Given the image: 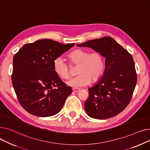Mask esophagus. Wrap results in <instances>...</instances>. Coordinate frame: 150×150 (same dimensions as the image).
<instances>
[{
	"mask_svg": "<svg viewBox=\"0 0 150 150\" xmlns=\"http://www.w3.org/2000/svg\"><path fill=\"white\" fill-rule=\"evenodd\" d=\"M73 91H74L75 93H77V92H79V91L81 90V89H79V88H73Z\"/></svg>",
	"mask_w": 150,
	"mask_h": 150,
	"instance_id": "34e87169",
	"label": "esophagus"
}]
</instances>
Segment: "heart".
Here are the masks:
<instances>
[{
	"label": "heart",
	"mask_w": 150,
	"mask_h": 150,
	"mask_svg": "<svg viewBox=\"0 0 150 150\" xmlns=\"http://www.w3.org/2000/svg\"><path fill=\"white\" fill-rule=\"evenodd\" d=\"M70 65L78 66V76L72 78L68 84L75 88L82 87L98 81L102 77L105 67V59L100 52L89 51L83 49H76L68 55ZM55 73L62 79H69L71 76L70 65L59 57L53 60L52 64Z\"/></svg>",
	"instance_id": "heart-1"
}]
</instances>
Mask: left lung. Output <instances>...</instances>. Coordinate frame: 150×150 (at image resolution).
Masks as SVG:
<instances>
[{"instance_id": "1", "label": "left lung", "mask_w": 150, "mask_h": 150, "mask_svg": "<svg viewBox=\"0 0 150 150\" xmlns=\"http://www.w3.org/2000/svg\"><path fill=\"white\" fill-rule=\"evenodd\" d=\"M77 46L91 48L105 58L103 77L88 88L89 96L84 104L86 112L97 119L117 115L129 104L137 83L133 57L110 37L90 40Z\"/></svg>"}]
</instances>
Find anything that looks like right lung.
<instances>
[{
  "mask_svg": "<svg viewBox=\"0 0 150 150\" xmlns=\"http://www.w3.org/2000/svg\"><path fill=\"white\" fill-rule=\"evenodd\" d=\"M74 45L42 39L25 44L14 54L12 83L17 99L26 111L48 117L62 108L72 88L62 81L52 64Z\"/></svg>",
  "mask_w": 150,
  "mask_h": 150,
  "instance_id": "right-lung-1",
  "label": "right lung"
}]
</instances>
